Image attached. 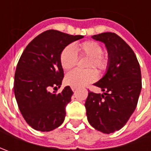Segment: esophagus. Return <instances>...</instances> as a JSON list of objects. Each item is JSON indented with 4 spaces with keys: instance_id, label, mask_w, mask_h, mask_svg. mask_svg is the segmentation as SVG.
Returning <instances> with one entry per match:
<instances>
[{
    "instance_id": "obj_1",
    "label": "esophagus",
    "mask_w": 151,
    "mask_h": 151,
    "mask_svg": "<svg viewBox=\"0 0 151 151\" xmlns=\"http://www.w3.org/2000/svg\"><path fill=\"white\" fill-rule=\"evenodd\" d=\"M71 89H72L73 91H76V87H74V86H71Z\"/></svg>"
}]
</instances>
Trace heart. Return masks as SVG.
Segmentation results:
<instances>
[{
    "mask_svg": "<svg viewBox=\"0 0 151 151\" xmlns=\"http://www.w3.org/2000/svg\"><path fill=\"white\" fill-rule=\"evenodd\" d=\"M76 50L80 57H87L86 68H94L98 71H105L108 67V56L102 53V48L100 44L94 41H86L77 45ZM60 63L65 70H71L77 63V55L72 45L65 46L60 55ZM97 77L96 72L92 69L85 70H74L69 72L65 76V81L68 85L76 88L84 86L94 81Z\"/></svg>",
    "mask_w": 151,
    "mask_h": 151,
    "instance_id": "heart-1",
    "label": "heart"
}]
</instances>
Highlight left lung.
Wrapping results in <instances>:
<instances>
[{"label": "left lung", "instance_id": "left-lung-1", "mask_svg": "<svg viewBox=\"0 0 151 151\" xmlns=\"http://www.w3.org/2000/svg\"><path fill=\"white\" fill-rule=\"evenodd\" d=\"M91 38L105 44L109 64L105 76L94 84L103 94L88 91L86 116L96 130L111 134L121 129L136 108L142 88L140 67L133 50L116 33L102 32Z\"/></svg>", "mask_w": 151, "mask_h": 151}]
</instances>
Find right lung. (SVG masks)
Instances as JSON below:
<instances>
[{
  "label": "right lung",
  "instance_id": "add662e5",
  "mask_svg": "<svg viewBox=\"0 0 151 151\" xmlns=\"http://www.w3.org/2000/svg\"><path fill=\"white\" fill-rule=\"evenodd\" d=\"M82 38V35L47 30L33 38L21 55L13 88L21 113L32 129L49 132L64 122L72 90L69 86L60 93L49 90L60 88L64 78L60 63L62 50Z\"/></svg>",
  "mask_w": 151,
  "mask_h": 151
}]
</instances>
